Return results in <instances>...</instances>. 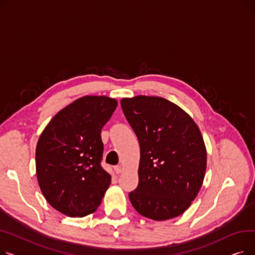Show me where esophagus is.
Segmentation results:
<instances>
[{
	"label": "esophagus",
	"instance_id": "esophagus-1",
	"mask_svg": "<svg viewBox=\"0 0 255 255\" xmlns=\"http://www.w3.org/2000/svg\"><path fill=\"white\" fill-rule=\"evenodd\" d=\"M115 171H116L117 175H119V173H121V172L123 171V166H122V165H118V166H116V167H115Z\"/></svg>",
	"mask_w": 255,
	"mask_h": 255
}]
</instances>
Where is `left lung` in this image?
<instances>
[{
    "mask_svg": "<svg viewBox=\"0 0 255 255\" xmlns=\"http://www.w3.org/2000/svg\"><path fill=\"white\" fill-rule=\"evenodd\" d=\"M140 146L138 186L129 193L140 215L156 221L180 216L204 183L207 149L193 119L162 97L121 100Z\"/></svg>",
    "mask_w": 255,
    "mask_h": 255,
    "instance_id": "left-lung-1",
    "label": "left lung"
}]
</instances>
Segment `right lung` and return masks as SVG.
Masks as SVG:
<instances>
[{"instance_id": "right-lung-1", "label": "right lung", "mask_w": 255, "mask_h": 255, "mask_svg": "<svg viewBox=\"0 0 255 255\" xmlns=\"http://www.w3.org/2000/svg\"><path fill=\"white\" fill-rule=\"evenodd\" d=\"M107 96H84L64 107L40 135L36 175L47 203L69 217L97 210L112 176L101 167V129L117 109Z\"/></svg>"}]
</instances>
